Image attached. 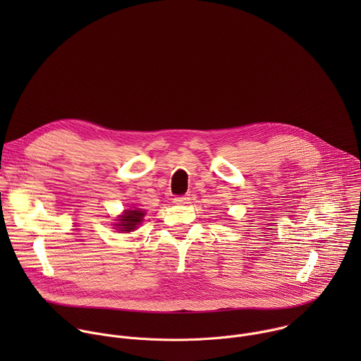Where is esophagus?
Segmentation results:
<instances>
[{"label":"esophagus","instance_id":"obj_1","mask_svg":"<svg viewBox=\"0 0 361 361\" xmlns=\"http://www.w3.org/2000/svg\"><path fill=\"white\" fill-rule=\"evenodd\" d=\"M188 200H190L188 195H176V197H174V202H176V204H180V205L187 204Z\"/></svg>","mask_w":361,"mask_h":361}]
</instances>
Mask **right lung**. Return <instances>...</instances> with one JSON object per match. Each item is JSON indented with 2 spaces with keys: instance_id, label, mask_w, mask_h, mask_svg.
<instances>
[{
  "instance_id": "obj_1",
  "label": "right lung",
  "mask_w": 361,
  "mask_h": 361,
  "mask_svg": "<svg viewBox=\"0 0 361 361\" xmlns=\"http://www.w3.org/2000/svg\"><path fill=\"white\" fill-rule=\"evenodd\" d=\"M145 216V213L141 209H135V210H126L124 214L117 220L118 224L117 226L121 233H128L137 228V226L142 221V217Z\"/></svg>"
}]
</instances>
